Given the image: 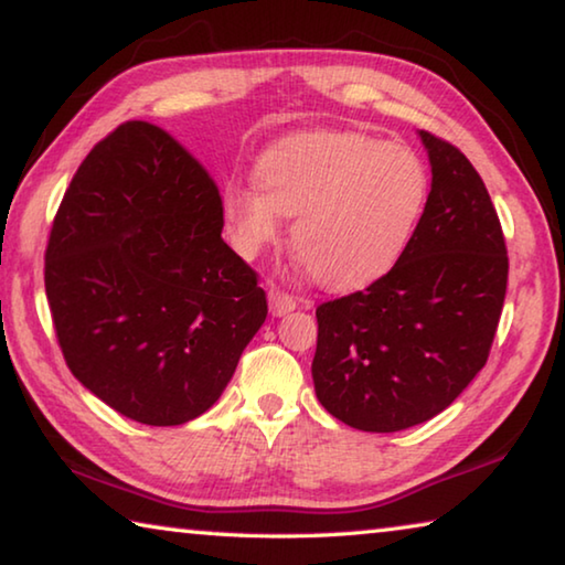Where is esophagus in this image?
<instances>
[{
	"mask_svg": "<svg viewBox=\"0 0 565 565\" xmlns=\"http://www.w3.org/2000/svg\"><path fill=\"white\" fill-rule=\"evenodd\" d=\"M269 306H271V313L274 317H286V313L294 311L296 306H299V299H296L294 294L289 291H281V289H269Z\"/></svg>",
	"mask_w": 565,
	"mask_h": 565,
	"instance_id": "esophagus-1",
	"label": "esophagus"
}]
</instances>
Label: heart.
Segmentation results:
<instances>
[{"instance_id":"heart-1","label":"heart","mask_w":565,"mask_h":565,"mask_svg":"<svg viewBox=\"0 0 565 565\" xmlns=\"http://www.w3.org/2000/svg\"><path fill=\"white\" fill-rule=\"evenodd\" d=\"M259 189L228 184L224 218L238 254L254 256L294 218L291 246L319 286L349 291L384 276L416 234L428 171L414 151L361 131H306L256 164Z\"/></svg>"}]
</instances>
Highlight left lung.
Listing matches in <instances>:
<instances>
[{"mask_svg": "<svg viewBox=\"0 0 565 565\" xmlns=\"http://www.w3.org/2000/svg\"><path fill=\"white\" fill-rule=\"evenodd\" d=\"M431 194L391 271L317 309L311 374L321 406L369 434L441 414L486 366L509 256L483 179L461 149L420 131Z\"/></svg>", "mask_w": 565, "mask_h": 565, "instance_id": "8db88e82", "label": "left lung"}]
</instances>
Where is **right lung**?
<instances>
[{
	"label": "right lung",
	"mask_w": 565,
	"mask_h": 565,
	"mask_svg": "<svg viewBox=\"0 0 565 565\" xmlns=\"http://www.w3.org/2000/svg\"><path fill=\"white\" fill-rule=\"evenodd\" d=\"M199 159L124 121L82 161L52 222L44 289L66 366L147 426L202 416L266 319L259 274L222 238Z\"/></svg>",
	"instance_id": "right-lung-1"
}]
</instances>
